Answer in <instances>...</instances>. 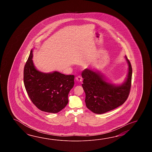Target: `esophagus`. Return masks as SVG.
Wrapping results in <instances>:
<instances>
[{"instance_id":"esophagus-1","label":"esophagus","mask_w":152,"mask_h":152,"mask_svg":"<svg viewBox=\"0 0 152 152\" xmlns=\"http://www.w3.org/2000/svg\"><path fill=\"white\" fill-rule=\"evenodd\" d=\"M75 79H76V80L77 81V82H80L81 83V81H82V78L80 76H77L75 78Z\"/></svg>"}]
</instances>
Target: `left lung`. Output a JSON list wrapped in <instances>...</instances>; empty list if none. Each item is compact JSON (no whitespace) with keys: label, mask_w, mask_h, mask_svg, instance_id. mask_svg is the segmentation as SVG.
I'll use <instances>...</instances> for the list:
<instances>
[{"label":"left lung","mask_w":152,"mask_h":152,"mask_svg":"<svg viewBox=\"0 0 152 152\" xmlns=\"http://www.w3.org/2000/svg\"><path fill=\"white\" fill-rule=\"evenodd\" d=\"M128 65L126 77L122 84H115L108 80L100 72L86 68L82 72L83 87L87 108L97 114L105 113L122 105L128 98L131 88L132 68L125 56Z\"/></svg>","instance_id":"left-lung-1"}]
</instances>
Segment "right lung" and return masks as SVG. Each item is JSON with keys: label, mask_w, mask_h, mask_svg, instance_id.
I'll list each match as a JSON object with an SVG mask.
<instances>
[{"label": "right lung", "mask_w": 152, "mask_h": 152, "mask_svg": "<svg viewBox=\"0 0 152 152\" xmlns=\"http://www.w3.org/2000/svg\"><path fill=\"white\" fill-rule=\"evenodd\" d=\"M33 49L24 68V84L32 103L39 109L58 113L68 103V95L75 85L73 75L37 70L32 60Z\"/></svg>", "instance_id": "add662e5"}]
</instances>
